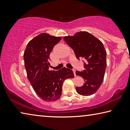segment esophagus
I'll return each instance as SVG.
<instances>
[{
    "label": "esophagus",
    "instance_id": "obj_1",
    "mask_svg": "<svg viewBox=\"0 0 130 130\" xmlns=\"http://www.w3.org/2000/svg\"><path fill=\"white\" fill-rule=\"evenodd\" d=\"M73 73L74 74V76H76V70L75 69H73Z\"/></svg>",
    "mask_w": 130,
    "mask_h": 130
}]
</instances>
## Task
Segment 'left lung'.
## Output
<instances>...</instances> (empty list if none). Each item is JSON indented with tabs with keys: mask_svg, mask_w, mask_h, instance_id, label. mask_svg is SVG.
<instances>
[{
	"mask_svg": "<svg viewBox=\"0 0 130 130\" xmlns=\"http://www.w3.org/2000/svg\"><path fill=\"white\" fill-rule=\"evenodd\" d=\"M63 39L73 50L76 58H84V70L76 71L85 83L82 87H76L77 92L82 96H90L98 91L104 80L107 66V52L103 43L87 31H80L73 36L63 37Z\"/></svg>",
	"mask_w": 130,
	"mask_h": 130,
	"instance_id": "8db88e82",
	"label": "left lung"
}]
</instances>
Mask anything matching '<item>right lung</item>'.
<instances>
[{
  "mask_svg": "<svg viewBox=\"0 0 130 130\" xmlns=\"http://www.w3.org/2000/svg\"><path fill=\"white\" fill-rule=\"evenodd\" d=\"M61 37L42 33L29 41L23 54L27 78L36 94L45 102L60 98L62 85L67 78H74L71 69L63 68L49 70L50 54Z\"/></svg>",
  "mask_w": 130,
  "mask_h": 130,
  "instance_id": "right-lung-1",
  "label": "right lung"
}]
</instances>
